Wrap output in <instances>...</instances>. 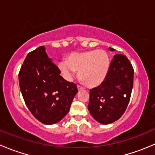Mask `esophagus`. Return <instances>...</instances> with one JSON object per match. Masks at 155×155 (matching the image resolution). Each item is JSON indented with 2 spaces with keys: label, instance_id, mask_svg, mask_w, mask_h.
I'll use <instances>...</instances> for the list:
<instances>
[{
  "label": "esophagus",
  "instance_id": "esophagus-1",
  "mask_svg": "<svg viewBox=\"0 0 155 155\" xmlns=\"http://www.w3.org/2000/svg\"><path fill=\"white\" fill-rule=\"evenodd\" d=\"M77 88H78V90L80 91V90H82V89H84V87H82V85H78Z\"/></svg>",
  "mask_w": 155,
  "mask_h": 155
}]
</instances>
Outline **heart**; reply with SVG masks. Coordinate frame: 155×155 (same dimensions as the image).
Wrapping results in <instances>:
<instances>
[{"mask_svg":"<svg viewBox=\"0 0 155 155\" xmlns=\"http://www.w3.org/2000/svg\"><path fill=\"white\" fill-rule=\"evenodd\" d=\"M58 68L65 79L71 81L75 72L87 87L101 85L107 78L110 68L109 54L103 49L74 52L69 54L66 61L60 62Z\"/></svg>","mask_w":155,"mask_h":155,"instance_id":"obj_1","label":"heart"}]
</instances>
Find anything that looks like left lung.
<instances>
[{"label": "left lung", "mask_w": 155, "mask_h": 155, "mask_svg": "<svg viewBox=\"0 0 155 155\" xmlns=\"http://www.w3.org/2000/svg\"><path fill=\"white\" fill-rule=\"evenodd\" d=\"M134 73L132 64L124 54L114 55L104 82L90 90L87 109L96 121L111 124L124 113L130 99Z\"/></svg>", "instance_id": "1"}]
</instances>
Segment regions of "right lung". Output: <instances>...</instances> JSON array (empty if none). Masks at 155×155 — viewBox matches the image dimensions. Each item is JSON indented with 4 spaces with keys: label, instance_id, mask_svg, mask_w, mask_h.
Segmentation results:
<instances>
[{
    "label": "right lung",
    "instance_id": "add662e5",
    "mask_svg": "<svg viewBox=\"0 0 155 155\" xmlns=\"http://www.w3.org/2000/svg\"><path fill=\"white\" fill-rule=\"evenodd\" d=\"M60 73L43 46L27 54L20 69L18 81L25 102L43 124L60 121L78 92L76 84L65 80Z\"/></svg>",
    "mask_w": 155,
    "mask_h": 155
}]
</instances>
